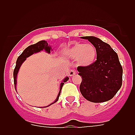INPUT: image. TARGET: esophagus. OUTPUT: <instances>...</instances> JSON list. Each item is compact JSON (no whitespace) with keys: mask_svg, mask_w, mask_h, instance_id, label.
Here are the masks:
<instances>
[{"mask_svg":"<svg viewBox=\"0 0 135 135\" xmlns=\"http://www.w3.org/2000/svg\"><path fill=\"white\" fill-rule=\"evenodd\" d=\"M76 73H77V72H76V71L75 69H71L70 71V72H69V75H70V76H74L75 74H76Z\"/></svg>","mask_w":135,"mask_h":135,"instance_id":"1","label":"esophagus"}]
</instances>
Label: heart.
Here are the masks:
<instances>
[{"label": "heart", "instance_id": "heart-1", "mask_svg": "<svg viewBox=\"0 0 135 135\" xmlns=\"http://www.w3.org/2000/svg\"><path fill=\"white\" fill-rule=\"evenodd\" d=\"M64 55L70 59H77L80 65L87 66L95 61L97 50L93 45L77 42L73 46L65 49Z\"/></svg>", "mask_w": 135, "mask_h": 135}]
</instances>
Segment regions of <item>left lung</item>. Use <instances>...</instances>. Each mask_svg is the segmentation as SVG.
I'll list each match as a JSON object with an SVG mask.
<instances>
[{
	"label": "left lung",
	"mask_w": 135,
	"mask_h": 135,
	"mask_svg": "<svg viewBox=\"0 0 135 135\" xmlns=\"http://www.w3.org/2000/svg\"><path fill=\"white\" fill-rule=\"evenodd\" d=\"M97 50V60L88 66H78L82 77L80 90L82 96L94 103L112 99L122 84V67L110 45L94 36H83Z\"/></svg>",
	"instance_id": "left-lung-1"
}]
</instances>
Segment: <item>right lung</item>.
Masks as SVG:
<instances>
[{
	"instance_id": "obj_1",
	"label": "right lung",
	"mask_w": 135,
	"mask_h": 135,
	"mask_svg": "<svg viewBox=\"0 0 135 135\" xmlns=\"http://www.w3.org/2000/svg\"><path fill=\"white\" fill-rule=\"evenodd\" d=\"M45 49V51L47 52V53H51V47L49 46L48 45V43L46 42L45 40H41V41H39L38 42H37V43L34 44V45H32L30 46H29L26 49L23 51V52L20 55V56L17 58V60L16 62V65H15V68L14 69V71H13V77H14V84H15V89H16L15 87H16V83H17V73H18L19 69H20V66L22 64L23 61L26 60V59L27 57H28L29 56L32 55V54H34V53H37V52H39V51H42V50ZM69 78L68 77H66L64 80L62 81V82L61 83V86H60V90H59V95L57 96V99L55 101L54 103L57 102L59 99V97L61 93V90L62 87L64 86V82H67V81L68 80ZM54 103H53L52 104H53ZM51 104V105H52ZM48 107V106H47Z\"/></svg>"
}]
</instances>
